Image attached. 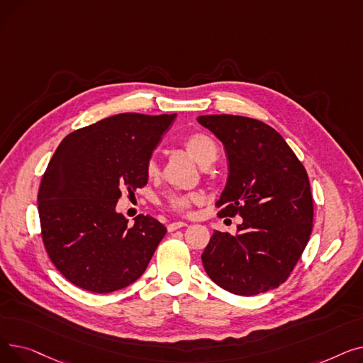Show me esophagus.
I'll list each match as a JSON object with an SVG mask.
<instances>
[{
    "label": "esophagus",
    "instance_id": "1",
    "mask_svg": "<svg viewBox=\"0 0 363 363\" xmlns=\"http://www.w3.org/2000/svg\"><path fill=\"white\" fill-rule=\"evenodd\" d=\"M184 226H186V223H185V222H182V220L172 222V223H169V225H167V231H169V233H172V231H177V230H179V228H184Z\"/></svg>",
    "mask_w": 363,
    "mask_h": 363
}]
</instances>
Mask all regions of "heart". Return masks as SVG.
<instances>
[{
    "label": "heart",
    "instance_id": "obj_1",
    "mask_svg": "<svg viewBox=\"0 0 363 363\" xmlns=\"http://www.w3.org/2000/svg\"><path fill=\"white\" fill-rule=\"evenodd\" d=\"M184 148L200 166L207 167L211 166L218 156L216 144L211 137L204 135V133H193L184 141ZM147 175L150 178H155L159 174V164L155 157H151L147 162ZM200 197L197 194H172L167 199V206L174 212L178 213H188L191 206L199 201Z\"/></svg>",
    "mask_w": 363,
    "mask_h": 363
}]
</instances>
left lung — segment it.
Segmentation results:
<instances>
[{"mask_svg":"<svg viewBox=\"0 0 363 363\" xmlns=\"http://www.w3.org/2000/svg\"><path fill=\"white\" fill-rule=\"evenodd\" d=\"M223 144L230 175L216 206L219 216L242 222L237 235L215 231L201 255L219 287L255 296L285 282L306 247L313 220L308 172L279 133L234 114L199 116Z\"/></svg>","mask_w":363,"mask_h":363,"instance_id":"left-lung-1","label":"left lung"}]
</instances>
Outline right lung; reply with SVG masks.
Returning <instances> with one entry per match:
<instances>
[{
  "label": "right lung",
  "instance_id": "obj_1",
  "mask_svg": "<svg viewBox=\"0 0 363 363\" xmlns=\"http://www.w3.org/2000/svg\"><path fill=\"white\" fill-rule=\"evenodd\" d=\"M177 114H114L73 130L57 147L38 193L45 250L76 287L106 294L147 269L166 228L116 212L123 189L147 184V162Z\"/></svg>",
  "mask_w": 363,
  "mask_h": 363
}]
</instances>
